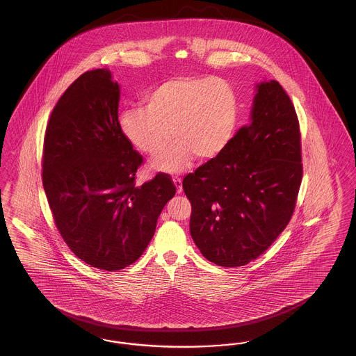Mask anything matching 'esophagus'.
Instances as JSON below:
<instances>
[{
  "instance_id": "obj_1",
  "label": "esophagus",
  "mask_w": 356,
  "mask_h": 356,
  "mask_svg": "<svg viewBox=\"0 0 356 356\" xmlns=\"http://www.w3.org/2000/svg\"><path fill=\"white\" fill-rule=\"evenodd\" d=\"M173 183H175V186H176L177 193H181V192H183V180H181V177L173 176Z\"/></svg>"
}]
</instances>
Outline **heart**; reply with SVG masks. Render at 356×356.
Masks as SVG:
<instances>
[{"label": "heart", "mask_w": 356, "mask_h": 356, "mask_svg": "<svg viewBox=\"0 0 356 356\" xmlns=\"http://www.w3.org/2000/svg\"><path fill=\"white\" fill-rule=\"evenodd\" d=\"M240 116L236 90L218 77H175L157 85L145 106L120 115V129L138 151L164 152L172 135L177 144L156 161V167L180 172L193 154L211 160L225 151L236 134Z\"/></svg>", "instance_id": "1"}]
</instances>
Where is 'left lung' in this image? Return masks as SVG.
I'll list each match as a JSON object with an SVG mask.
<instances>
[{"mask_svg":"<svg viewBox=\"0 0 356 356\" xmlns=\"http://www.w3.org/2000/svg\"><path fill=\"white\" fill-rule=\"evenodd\" d=\"M251 122L219 156L183 179L189 229L204 257L241 267L286 229L303 177L295 106L277 81L257 85Z\"/></svg>","mask_w":356,"mask_h":356,"instance_id":"1","label":"left lung"}]
</instances>
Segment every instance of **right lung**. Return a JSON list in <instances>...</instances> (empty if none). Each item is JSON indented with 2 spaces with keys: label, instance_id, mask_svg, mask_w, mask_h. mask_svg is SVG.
<instances>
[{
  "label": "right lung",
  "instance_id": "add662e5",
  "mask_svg": "<svg viewBox=\"0 0 356 356\" xmlns=\"http://www.w3.org/2000/svg\"><path fill=\"white\" fill-rule=\"evenodd\" d=\"M120 88L106 69L83 73L51 111L42 186L70 251L90 267L118 271L143 254L176 186L168 173L136 186L144 159L121 134Z\"/></svg>",
  "mask_w": 356,
  "mask_h": 356
}]
</instances>
